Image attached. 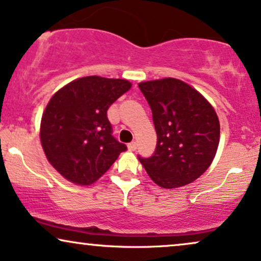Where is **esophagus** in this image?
I'll use <instances>...</instances> for the list:
<instances>
[{"label": "esophagus", "instance_id": "34e87169", "mask_svg": "<svg viewBox=\"0 0 261 261\" xmlns=\"http://www.w3.org/2000/svg\"><path fill=\"white\" fill-rule=\"evenodd\" d=\"M136 148H137L136 142H131V143L127 144V149L130 151H135V150H136Z\"/></svg>", "mask_w": 261, "mask_h": 261}]
</instances>
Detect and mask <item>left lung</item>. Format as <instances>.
Listing matches in <instances>:
<instances>
[{
    "label": "left lung",
    "mask_w": 261,
    "mask_h": 261,
    "mask_svg": "<svg viewBox=\"0 0 261 261\" xmlns=\"http://www.w3.org/2000/svg\"><path fill=\"white\" fill-rule=\"evenodd\" d=\"M149 103L156 148L140 158L155 184L164 189L184 187L212 164L220 140V124L212 105L201 92L176 78L138 83Z\"/></svg>",
    "instance_id": "obj_1"
}]
</instances>
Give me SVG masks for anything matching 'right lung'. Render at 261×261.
<instances>
[{
  "label": "right lung",
  "mask_w": 261,
  "mask_h": 261,
  "mask_svg": "<svg viewBox=\"0 0 261 261\" xmlns=\"http://www.w3.org/2000/svg\"><path fill=\"white\" fill-rule=\"evenodd\" d=\"M131 87L126 79L88 75L64 85L49 100L39 137L49 164L68 182L90 186L126 150L112 136L107 110Z\"/></svg>",
  "instance_id": "obj_1"
}]
</instances>
